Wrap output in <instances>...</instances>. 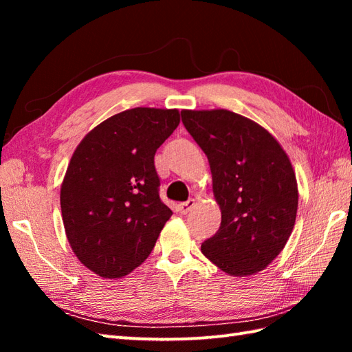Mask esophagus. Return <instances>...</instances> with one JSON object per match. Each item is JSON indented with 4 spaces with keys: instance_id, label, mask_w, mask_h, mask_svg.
Masks as SVG:
<instances>
[{
    "instance_id": "34e87169",
    "label": "esophagus",
    "mask_w": 352,
    "mask_h": 352,
    "mask_svg": "<svg viewBox=\"0 0 352 352\" xmlns=\"http://www.w3.org/2000/svg\"><path fill=\"white\" fill-rule=\"evenodd\" d=\"M193 206H195V199H188L186 203H182L180 206H178V210H180L182 214H186L192 210Z\"/></svg>"
}]
</instances>
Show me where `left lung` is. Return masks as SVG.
<instances>
[{"label": "left lung", "mask_w": 352, "mask_h": 352, "mask_svg": "<svg viewBox=\"0 0 352 352\" xmlns=\"http://www.w3.org/2000/svg\"><path fill=\"white\" fill-rule=\"evenodd\" d=\"M186 130L208 159L222 221L201 245L233 276L254 275L287 243L298 210V184L286 151L257 122L226 109L182 110Z\"/></svg>", "instance_id": "left-lung-1"}]
</instances>
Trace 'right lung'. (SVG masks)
I'll list each match as a JSON object with an SVG mask.
<instances>
[{"mask_svg": "<svg viewBox=\"0 0 352 352\" xmlns=\"http://www.w3.org/2000/svg\"><path fill=\"white\" fill-rule=\"evenodd\" d=\"M178 124L177 109L125 110L89 131L71 157L60 188L65 233L102 278H122L144 263L170 218L154 155Z\"/></svg>", "mask_w": 352, "mask_h": 352, "instance_id": "add662e5", "label": "right lung"}]
</instances>
